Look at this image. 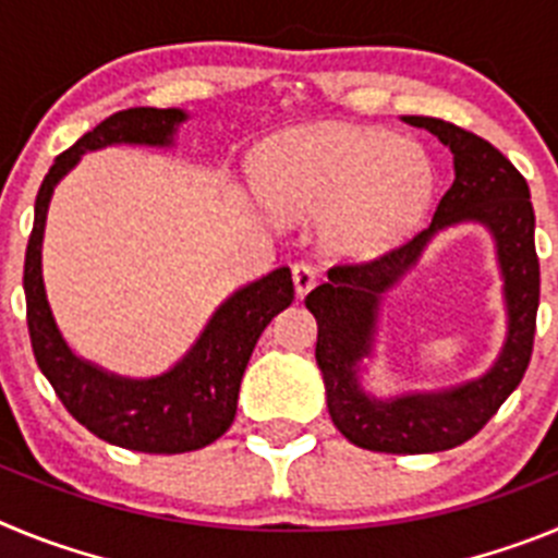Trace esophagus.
Listing matches in <instances>:
<instances>
[{"label": "esophagus", "mask_w": 558, "mask_h": 558, "mask_svg": "<svg viewBox=\"0 0 558 558\" xmlns=\"http://www.w3.org/2000/svg\"><path fill=\"white\" fill-rule=\"evenodd\" d=\"M293 284H295V295H307L315 284V268L307 263H295L293 265Z\"/></svg>", "instance_id": "34e87169"}]
</instances>
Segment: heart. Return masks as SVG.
Wrapping results in <instances>:
<instances>
[{"instance_id": "heart-1", "label": "heart", "mask_w": 558, "mask_h": 558, "mask_svg": "<svg viewBox=\"0 0 558 558\" xmlns=\"http://www.w3.org/2000/svg\"><path fill=\"white\" fill-rule=\"evenodd\" d=\"M256 181L276 220L318 218V245L335 259H368L397 245L433 195L422 145L352 125L288 133L263 153Z\"/></svg>"}]
</instances>
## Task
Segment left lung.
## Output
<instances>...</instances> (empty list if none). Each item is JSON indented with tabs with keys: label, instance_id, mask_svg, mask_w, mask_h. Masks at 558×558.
I'll list each match as a JSON object with an SVG mask.
<instances>
[{
	"label": "left lung",
	"instance_id": "1",
	"mask_svg": "<svg viewBox=\"0 0 558 558\" xmlns=\"http://www.w3.org/2000/svg\"><path fill=\"white\" fill-rule=\"evenodd\" d=\"M425 128L452 150L456 181L438 201L430 229L368 263L335 265L327 282L310 290L304 304L318 322L315 360L324 374L335 427L363 450L418 456L470 441L520 386L534 352L539 307V259L534 245V206L525 179L495 145L436 117H402ZM481 222L496 236L510 332L496 366L483 378L445 392L377 400L359 386V363L371 356L381 293L417 262L447 225Z\"/></svg>",
	"mask_w": 558,
	"mask_h": 558
}]
</instances>
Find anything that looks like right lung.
<instances>
[{"label":"right lung","instance_id":"add662e5","mask_svg":"<svg viewBox=\"0 0 558 558\" xmlns=\"http://www.w3.org/2000/svg\"><path fill=\"white\" fill-rule=\"evenodd\" d=\"M184 120L186 113L181 108H128L111 113L95 131L83 133L44 175L24 256L29 343L49 386L56 388L63 408L97 438L153 456L201 450L229 430L256 340L270 318L293 302L290 268H276L234 290L215 310L195 347L170 372L131 379L102 372L69 349L44 290L41 243L49 198L83 153L108 145L167 147Z\"/></svg>","mask_w":558,"mask_h":558}]
</instances>
